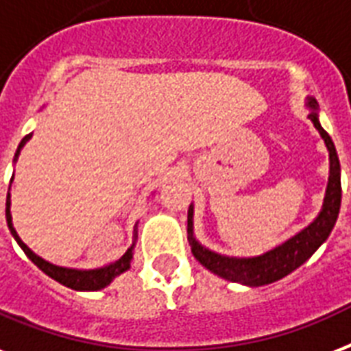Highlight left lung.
I'll use <instances>...</instances> for the list:
<instances>
[{
  "label": "left lung",
  "mask_w": 351,
  "mask_h": 351,
  "mask_svg": "<svg viewBox=\"0 0 351 351\" xmlns=\"http://www.w3.org/2000/svg\"><path fill=\"white\" fill-rule=\"evenodd\" d=\"M306 106L309 108L307 117L311 119L315 128L324 140L328 152H330V178L326 187V197L322 210L311 224L300 230L298 234L283 241L269 252L252 256V258H234L224 254L213 252L204 245H200L193 232V204L187 210V239L191 245V252L200 265H204L208 271L228 280V282L248 285V287H261L282 280L300 265H304L318 247L330 237L331 230L335 226L339 210H341V164L337 156L335 145L331 141L330 134L326 132L318 121V103L315 97H306Z\"/></svg>",
  "instance_id": "left-lung-1"
}]
</instances>
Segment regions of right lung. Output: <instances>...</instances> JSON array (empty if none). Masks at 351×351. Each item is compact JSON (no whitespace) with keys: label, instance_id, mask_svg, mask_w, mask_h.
Instances as JSON below:
<instances>
[{"label":"right lung","instance_id":"1","mask_svg":"<svg viewBox=\"0 0 351 351\" xmlns=\"http://www.w3.org/2000/svg\"><path fill=\"white\" fill-rule=\"evenodd\" d=\"M31 136L33 134H27L25 138L20 141V145H18V151L14 154V164L18 162V156H20L21 149L25 145L27 141L31 140ZM14 180V175L10 178V184ZM10 189V187H9ZM5 217H7V226H9L10 234L16 239V243L20 245L21 250L25 252V256L31 261H33L36 267H38L40 271L45 272L47 276L53 278L55 282L62 283L66 287L75 289V291H101L106 285H110L112 280L117 278L123 272H127L130 269V263H132L134 258V245L128 248L127 252L123 254L121 258L116 259V261H112V263L104 265V267H99V269H69V267H60V265H53L49 261H45L44 258H40L38 254H34L31 248L27 247L25 243L20 239V235L14 230V224H12V215H10V191L7 193V208H5ZM138 239V232L134 230V241Z\"/></svg>","mask_w":351,"mask_h":351}]
</instances>
